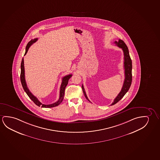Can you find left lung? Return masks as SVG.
Segmentation results:
<instances>
[{
	"instance_id": "left-lung-1",
	"label": "left lung",
	"mask_w": 160,
	"mask_h": 160,
	"mask_svg": "<svg viewBox=\"0 0 160 160\" xmlns=\"http://www.w3.org/2000/svg\"><path fill=\"white\" fill-rule=\"evenodd\" d=\"M114 43L119 48L122 49L123 53H124V67L125 79H124L123 87L121 90V92L119 93L118 96L114 100V101L112 103L111 106L117 103L118 101H119L123 98V96L125 95V93L127 92L129 90L130 87L131 86V84H132V61L130 57L129 50H128L127 46L125 44L124 42L121 39H119L117 42L115 41ZM82 89L83 94L85 95L86 99L88 100L89 102H90V100H88V98L87 97V95H86L85 91L83 88V85H82Z\"/></svg>"
}]
</instances>
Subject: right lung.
<instances>
[{
	"label": "right lung",
	"mask_w": 160,
	"mask_h": 160,
	"mask_svg": "<svg viewBox=\"0 0 160 160\" xmlns=\"http://www.w3.org/2000/svg\"><path fill=\"white\" fill-rule=\"evenodd\" d=\"M37 41V38H35V39H31L30 42L28 43L27 46L26 47L25 53L24 54V56H25L27 52H28V49L30 48V47L32 44L36 42ZM72 74L68 75L65 77H63L62 79V82L60 88V93H59V98L58 100V101L54 103L53 104H42L41 102H39V100L37 99V98H36L34 95H33L32 93L29 90V89L28 88L27 84L26 82L25 78V69H24V62H23V58L22 59L21 63V74H20V80H21V84L23 88V90L25 91L26 93H27L28 96L30 98L31 100L33 102L35 103L38 106H41L42 107L44 108H52L54 107H56L59 105L62 101V100L64 98V92H65V89L66 86L68 85V81L69 80L70 78L72 77Z\"/></svg>",
	"instance_id": "right-lung-1"
}]
</instances>
